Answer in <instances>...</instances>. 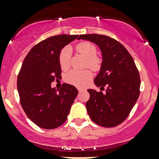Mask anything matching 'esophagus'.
<instances>
[{
	"label": "esophagus",
	"instance_id": "esophagus-1",
	"mask_svg": "<svg viewBox=\"0 0 159 159\" xmlns=\"http://www.w3.org/2000/svg\"><path fill=\"white\" fill-rule=\"evenodd\" d=\"M78 92H79V93H81V92L82 91V89H80V88H78Z\"/></svg>",
	"mask_w": 159,
	"mask_h": 159
}]
</instances>
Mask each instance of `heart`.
<instances>
[{
  "mask_svg": "<svg viewBox=\"0 0 159 159\" xmlns=\"http://www.w3.org/2000/svg\"><path fill=\"white\" fill-rule=\"evenodd\" d=\"M76 49L83 57L86 59V63L89 67L93 70H98L100 66V60L96 57V46L89 42H81L76 46ZM72 49L70 46H66L60 52L59 62L60 67L63 70H66L69 68L70 64V57ZM92 72L89 70H72L68 72L65 76V81L69 84L78 87H83L91 79Z\"/></svg>",
  "mask_w": 159,
  "mask_h": 159,
  "instance_id": "heart-1",
  "label": "heart"
}]
</instances>
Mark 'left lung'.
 Returning a JSON list of instances; mask_svg holds the SVG:
<instances>
[{
  "instance_id": "obj_1",
  "label": "left lung",
  "mask_w": 159,
  "mask_h": 159,
  "mask_svg": "<svg viewBox=\"0 0 159 159\" xmlns=\"http://www.w3.org/2000/svg\"><path fill=\"white\" fill-rule=\"evenodd\" d=\"M101 51L102 63L94 83L106 93L88 89L86 109L91 119L103 127H115L129 116L140 95V79L134 60L124 46L106 35L83 34Z\"/></svg>"
}]
</instances>
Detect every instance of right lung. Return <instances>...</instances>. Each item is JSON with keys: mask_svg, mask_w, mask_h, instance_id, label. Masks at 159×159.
Instances as JSON below:
<instances>
[{"mask_svg": "<svg viewBox=\"0 0 159 159\" xmlns=\"http://www.w3.org/2000/svg\"><path fill=\"white\" fill-rule=\"evenodd\" d=\"M78 35L50 37L34 46L25 58L19 71L17 89L22 107L28 118L45 129L57 128L66 121L78 91L74 85L51 84L61 77L59 57L66 44Z\"/></svg>", "mask_w": 159, "mask_h": 159, "instance_id": "right-lung-1", "label": "right lung"}]
</instances>
